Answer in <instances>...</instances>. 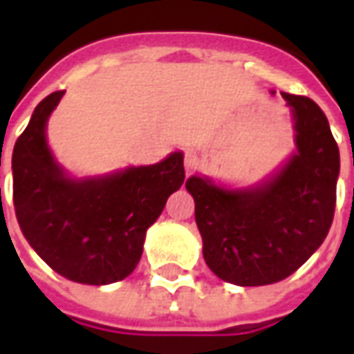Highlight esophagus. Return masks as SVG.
<instances>
[{"label": "esophagus", "instance_id": "obj_1", "mask_svg": "<svg viewBox=\"0 0 354 354\" xmlns=\"http://www.w3.org/2000/svg\"><path fill=\"white\" fill-rule=\"evenodd\" d=\"M197 165H199V159H197V155L193 153V151H185V155H184L185 172H187V174H192L193 170L197 169Z\"/></svg>", "mask_w": 354, "mask_h": 354}]
</instances>
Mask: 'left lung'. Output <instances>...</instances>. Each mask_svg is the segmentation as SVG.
<instances>
[{
  "label": "left lung",
  "mask_w": 354,
  "mask_h": 354,
  "mask_svg": "<svg viewBox=\"0 0 354 354\" xmlns=\"http://www.w3.org/2000/svg\"><path fill=\"white\" fill-rule=\"evenodd\" d=\"M282 98L294 115L296 153L273 178L248 189H225L201 176L185 182L207 266L239 286L290 277L322 245L334 220L339 149L326 115L307 96Z\"/></svg>",
  "instance_id": "obj_1"
}]
</instances>
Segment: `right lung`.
<instances>
[{
    "label": "right lung",
    "instance_id": "1",
    "mask_svg": "<svg viewBox=\"0 0 354 354\" xmlns=\"http://www.w3.org/2000/svg\"><path fill=\"white\" fill-rule=\"evenodd\" d=\"M64 91L32 113L12 149V203L24 237L50 269L81 284L123 281L138 266L146 231L185 180L184 155L149 167L73 180L55 161L47 119Z\"/></svg>",
    "mask_w": 354,
    "mask_h": 354
}]
</instances>
